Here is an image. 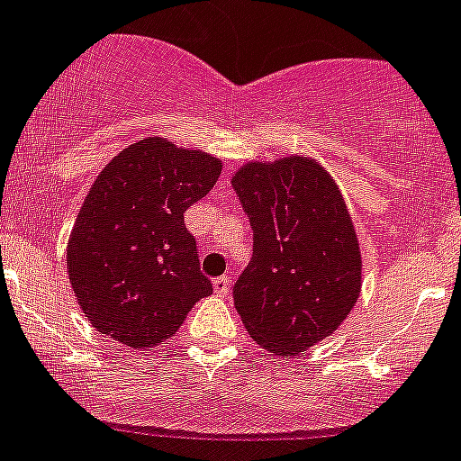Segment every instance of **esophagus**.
<instances>
[{
    "mask_svg": "<svg viewBox=\"0 0 461 461\" xmlns=\"http://www.w3.org/2000/svg\"><path fill=\"white\" fill-rule=\"evenodd\" d=\"M213 290L218 297H227V294H230V278H227V276H220V278H215Z\"/></svg>",
    "mask_w": 461,
    "mask_h": 461,
    "instance_id": "34e87169",
    "label": "esophagus"
}]
</instances>
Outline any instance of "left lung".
Instances as JSON below:
<instances>
[{"label": "left lung", "mask_w": 461, "mask_h": 461, "mask_svg": "<svg viewBox=\"0 0 461 461\" xmlns=\"http://www.w3.org/2000/svg\"><path fill=\"white\" fill-rule=\"evenodd\" d=\"M253 227V259L234 306L258 346L299 355L341 327L362 290L350 211L330 171L290 155L248 162L231 178Z\"/></svg>", "instance_id": "8db88e82"}]
</instances>
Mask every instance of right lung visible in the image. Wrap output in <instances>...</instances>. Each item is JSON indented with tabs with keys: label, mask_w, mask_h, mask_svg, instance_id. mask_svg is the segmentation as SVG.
<instances>
[{
	"label": "right lung",
	"mask_w": 461,
	"mask_h": 461,
	"mask_svg": "<svg viewBox=\"0 0 461 461\" xmlns=\"http://www.w3.org/2000/svg\"><path fill=\"white\" fill-rule=\"evenodd\" d=\"M222 162L148 136L95 178L67 246V269L90 325L130 348L178 331L213 292L183 213L215 185Z\"/></svg>",
	"instance_id": "obj_1"
}]
</instances>
